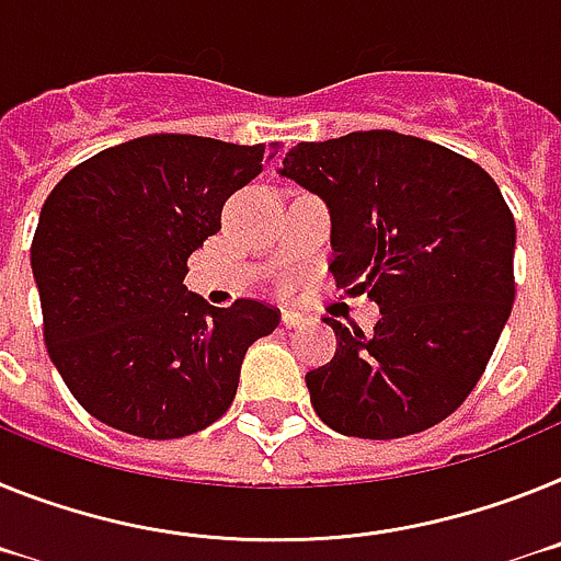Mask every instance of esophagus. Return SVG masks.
<instances>
[{
    "label": "esophagus",
    "mask_w": 561,
    "mask_h": 561,
    "mask_svg": "<svg viewBox=\"0 0 561 561\" xmlns=\"http://www.w3.org/2000/svg\"><path fill=\"white\" fill-rule=\"evenodd\" d=\"M308 321V316L299 313V310H285V313H282V324H285V328H305Z\"/></svg>",
    "instance_id": "1"
}]
</instances>
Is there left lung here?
<instances>
[{"label": "left lung", "mask_w": 561, "mask_h": 561, "mask_svg": "<svg viewBox=\"0 0 561 561\" xmlns=\"http://www.w3.org/2000/svg\"><path fill=\"white\" fill-rule=\"evenodd\" d=\"M279 174L328 203L335 282L381 308L367 335L324 319L339 347L305 375L316 415L367 440L446 421L485 373L516 294L514 214L491 174L389 129L296 144Z\"/></svg>", "instance_id": "1"}]
</instances>
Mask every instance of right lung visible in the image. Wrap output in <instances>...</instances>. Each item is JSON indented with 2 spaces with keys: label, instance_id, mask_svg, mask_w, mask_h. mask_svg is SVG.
Segmentation results:
<instances>
[{
  "label": "right lung",
  "instance_id": "obj_1",
  "mask_svg": "<svg viewBox=\"0 0 561 561\" xmlns=\"http://www.w3.org/2000/svg\"><path fill=\"white\" fill-rule=\"evenodd\" d=\"M279 146L144 135L92 154L42 206L31 265L45 344L92 417L172 440L211 426L237 396L248 347L279 310L211 308L188 294V256L220 231L226 199Z\"/></svg>",
  "mask_w": 561,
  "mask_h": 561
}]
</instances>
